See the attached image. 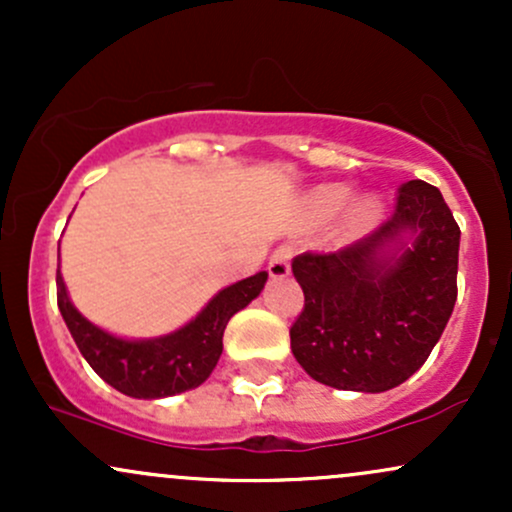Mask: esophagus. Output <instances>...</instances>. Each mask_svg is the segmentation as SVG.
I'll use <instances>...</instances> for the list:
<instances>
[{
	"instance_id": "1",
	"label": "esophagus",
	"mask_w": 512,
	"mask_h": 512,
	"mask_svg": "<svg viewBox=\"0 0 512 512\" xmlns=\"http://www.w3.org/2000/svg\"><path fill=\"white\" fill-rule=\"evenodd\" d=\"M267 272L272 279H284V276L291 274V250L289 248H279L269 257Z\"/></svg>"
}]
</instances>
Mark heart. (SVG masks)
<instances>
[{
  "mask_svg": "<svg viewBox=\"0 0 512 512\" xmlns=\"http://www.w3.org/2000/svg\"><path fill=\"white\" fill-rule=\"evenodd\" d=\"M351 199V190L342 182H332V185H320L310 192L308 199H305V207H308L310 219L325 223L334 219L339 211L344 209L345 204ZM383 216V202H380L378 195H363L351 202L350 207L344 211L342 216V236L346 240H356L366 236L368 231H373L375 223Z\"/></svg>",
  "mask_w": 512,
  "mask_h": 512,
  "instance_id": "heart-1",
  "label": "heart"
}]
</instances>
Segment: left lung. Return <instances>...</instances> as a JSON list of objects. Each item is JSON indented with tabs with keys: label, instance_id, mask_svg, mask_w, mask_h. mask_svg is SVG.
<instances>
[{
	"label": "left lung",
	"instance_id": "obj_1",
	"mask_svg": "<svg viewBox=\"0 0 512 512\" xmlns=\"http://www.w3.org/2000/svg\"><path fill=\"white\" fill-rule=\"evenodd\" d=\"M460 226L438 187L409 180L395 214L349 248L293 260L305 305L291 351L322 385L385 392L426 363L457 301Z\"/></svg>",
	"mask_w": 512,
	"mask_h": 512
}]
</instances>
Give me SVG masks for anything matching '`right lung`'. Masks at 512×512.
I'll list each match as a JSON object with an SVG mask.
<instances>
[{"label": "right lung", "instance_id": "add662e5", "mask_svg": "<svg viewBox=\"0 0 512 512\" xmlns=\"http://www.w3.org/2000/svg\"><path fill=\"white\" fill-rule=\"evenodd\" d=\"M267 272H257L216 293L195 320L151 339H125L101 330L74 308L57 267V305L88 366L134 399H161L195 390L209 378L223 351L228 320L260 296Z\"/></svg>", "mask_w": 512, "mask_h": 512}]
</instances>
